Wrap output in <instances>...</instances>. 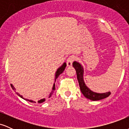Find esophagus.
Wrapping results in <instances>:
<instances>
[{
    "mask_svg": "<svg viewBox=\"0 0 129 129\" xmlns=\"http://www.w3.org/2000/svg\"><path fill=\"white\" fill-rule=\"evenodd\" d=\"M75 57L74 56H70L69 58L67 59V66L68 67L72 66V63H73V62L75 60Z\"/></svg>",
    "mask_w": 129,
    "mask_h": 129,
    "instance_id": "obj_1",
    "label": "esophagus"
}]
</instances>
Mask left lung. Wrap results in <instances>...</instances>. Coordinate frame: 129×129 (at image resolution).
Returning a JSON list of instances; mask_svg holds the SVG:
<instances>
[{
    "instance_id": "obj_1",
    "label": "left lung",
    "mask_w": 129,
    "mask_h": 129,
    "mask_svg": "<svg viewBox=\"0 0 129 129\" xmlns=\"http://www.w3.org/2000/svg\"><path fill=\"white\" fill-rule=\"evenodd\" d=\"M73 66L76 70L77 78H78V82H79L80 89H81V92L84 94V96L90 100L98 101L103 100V99L106 98H107L110 96L111 94L110 91L104 93H97L93 92L91 90H90L84 82L83 67L79 63L77 62L76 61H75L73 63Z\"/></svg>"
}]
</instances>
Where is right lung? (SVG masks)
Here are the masks:
<instances>
[{
  "mask_svg": "<svg viewBox=\"0 0 129 129\" xmlns=\"http://www.w3.org/2000/svg\"><path fill=\"white\" fill-rule=\"evenodd\" d=\"M66 66H67L66 63H63L62 66L61 67H60L59 68V69H57V72H56V75H55V81H56V79H57V78H58V76H59V75H60V74H61V73H62V72H63V70H64L65 69H66ZM11 87H12L13 90H15V88H14V86H13V85H12V84H11ZM54 89H55V84H54V85H53V91H52V92L53 91V90H54ZM52 92H51V93H50L49 98H50V96H51V94H52ZM17 94H18L19 96H20V98H22L24 99V100H26V101H28L31 102V103H36V102H35V101H31V100H26V99L23 98L22 97V95H20V94H19V93H17ZM44 101H45V99H42V100H41L38 101V103H43V102H44Z\"/></svg>",
  "mask_w": 129,
  "mask_h": 129,
  "instance_id": "1",
  "label": "right lung"
}]
</instances>
